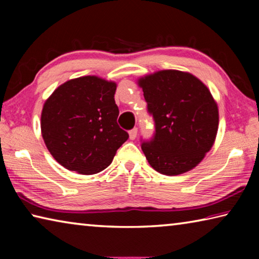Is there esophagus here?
I'll return each instance as SVG.
<instances>
[{
	"instance_id": "esophagus-1",
	"label": "esophagus",
	"mask_w": 259,
	"mask_h": 259,
	"mask_svg": "<svg viewBox=\"0 0 259 259\" xmlns=\"http://www.w3.org/2000/svg\"><path fill=\"white\" fill-rule=\"evenodd\" d=\"M137 133H138V129L137 128H134V129H131L130 131H129V137H130V139H136V137H137Z\"/></svg>"
}]
</instances>
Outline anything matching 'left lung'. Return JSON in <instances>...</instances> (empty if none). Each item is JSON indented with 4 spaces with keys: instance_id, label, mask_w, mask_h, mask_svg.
<instances>
[{
    "instance_id": "8db88e82",
    "label": "left lung",
    "mask_w": 259,
    "mask_h": 259,
    "mask_svg": "<svg viewBox=\"0 0 259 259\" xmlns=\"http://www.w3.org/2000/svg\"><path fill=\"white\" fill-rule=\"evenodd\" d=\"M147 111L155 122L142 150L157 172L176 176L198 165L212 147L218 107L210 91L190 73L165 69L140 77Z\"/></svg>"
}]
</instances>
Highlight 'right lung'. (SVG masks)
I'll return each mask as SVG.
<instances>
[{
  "label": "right lung",
  "instance_id": "right-lung-1",
  "mask_svg": "<svg viewBox=\"0 0 259 259\" xmlns=\"http://www.w3.org/2000/svg\"><path fill=\"white\" fill-rule=\"evenodd\" d=\"M116 83L95 75L59 85L43 105L46 146L65 168L82 175L103 171L129 138L117 124Z\"/></svg>",
  "mask_w": 259,
  "mask_h": 259
}]
</instances>
